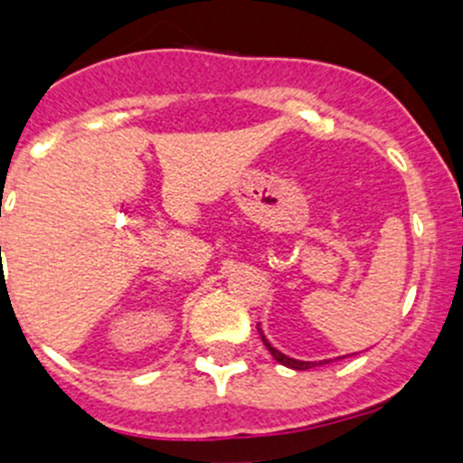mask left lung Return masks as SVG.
Here are the masks:
<instances>
[{
    "mask_svg": "<svg viewBox=\"0 0 463 463\" xmlns=\"http://www.w3.org/2000/svg\"><path fill=\"white\" fill-rule=\"evenodd\" d=\"M258 331H260V335H261V343H264V347L269 349L270 352V356L275 358V361L279 363V365H284V367H291V370H298V372H302V370H311V367H318V365H325V363H329V361H298V358H291V356H287V354H282L279 352V349H275L273 345L269 343V338H266L264 335V331H261V326L258 325Z\"/></svg>",
    "mask_w": 463,
    "mask_h": 463,
    "instance_id": "1",
    "label": "left lung"
}]
</instances>
